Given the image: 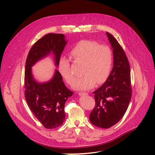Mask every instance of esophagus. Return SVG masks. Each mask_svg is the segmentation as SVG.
Masks as SVG:
<instances>
[{"instance_id": "34e87169", "label": "esophagus", "mask_w": 155, "mask_h": 155, "mask_svg": "<svg viewBox=\"0 0 155 155\" xmlns=\"http://www.w3.org/2000/svg\"><path fill=\"white\" fill-rule=\"evenodd\" d=\"M78 94L81 95H81H87L88 93H78Z\"/></svg>"}]
</instances>
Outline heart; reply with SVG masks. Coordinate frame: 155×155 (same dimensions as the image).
<instances>
[{"instance_id":"b5f03b06","label":"heart","mask_w":155,"mask_h":155,"mask_svg":"<svg viewBox=\"0 0 155 155\" xmlns=\"http://www.w3.org/2000/svg\"><path fill=\"white\" fill-rule=\"evenodd\" d=\"M69 56L74 62H83V76L74 81V88L76 89H90L96 83H104L110 73L113 53L107 45H100L97 42L83 40L71 49ZM58 71L66 81L72 84L74 78L68 60L62 58L59 61Z\"/></svg>"}]
</instances>
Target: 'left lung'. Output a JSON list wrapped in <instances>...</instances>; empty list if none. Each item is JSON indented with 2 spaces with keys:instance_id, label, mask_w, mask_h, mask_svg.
I'll use <instances>...</instances> for the list:
<instances>
[{
  "instance_id": "8db88e82",
  "label": "left lung",
  "mask_w": 155,
  "mask_h": 155,
  "mask_svg": "<svg viewBox=\"0 0 155 155\" xmlns=\"http://www.w3.org/2000/svg\"><path fill=\"white\" fill-rule=\"evenodd\" d=\"M107 35L113 48V68L105 83L94 91L95 106L89 117L92 124L103 128L113 127L123 117L132 96L126 54L114 36Z\"/></svg>"
}]
</instances>
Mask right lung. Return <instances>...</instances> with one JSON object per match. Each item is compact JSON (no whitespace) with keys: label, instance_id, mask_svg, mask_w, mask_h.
Wrapping results in <instances>:
<instances>
[{"label":"right lung","instance_id":"obj_1","mask_svg":"<svg viewBox=\"0 0 155 155\" xmlns=\"http://www.w3.org/2000/svg\"><path fill=\"white\" fill-rule=\"evenodd\" d=\"M66 44L63 34L45 35L32 45L26 60L24 87L26 101L35 117L46 128H55L63 124L64 104L73 93L66 87L57 70L51 81L38 83L33 79L31 67L51 52L54 54L55 64L58 66Z\"/></svg>","mask_w":155,"mask_h":155}]
</instances>
